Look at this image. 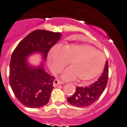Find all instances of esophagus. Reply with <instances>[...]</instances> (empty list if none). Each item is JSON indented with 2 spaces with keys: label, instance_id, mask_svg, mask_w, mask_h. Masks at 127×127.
Segmentation results:
<instances>
[{
  "label": "esophagus",
  "instance_id": "obj_1",
  "mask_svg": "<svg viewBox=\"0 0 127 127\" xmlns=\"http://www.w3.org/2000/svg\"><path fill=\"white\" fill-rule=\"evenodd\" d=\"M62 83V82H61L60 80H58V79H56V80H54V82H53V86L54 87H56V86H58V85H60V84Z\"/></svg>",
  "mask_w": 127,
  "mask_h": 127
}]
</instances>
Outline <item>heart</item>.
I'll use <instances>...</instances> for the list:
<instances>
[{
	"mask_svg": "<svg viewBox=\"0 0 127 127\" xmlns=\"http://www.w3.org/2000/svg\"><path fill=\"white\" fill-rule=\"evenodd\" d=\"M70 61L71 67L64 71L61 78L64 80L75 78L79 81H88L101 74L106 58L95 47L86 44H71L63 47L55 46L49 51L48 63L52 71H61Z\"/></svg>",
	"mask_w": 127,
	"mask_h": 127,
	"instance_id": "heart-1",
	"label": "heart"
}]
</instances>
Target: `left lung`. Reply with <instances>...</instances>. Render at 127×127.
<instances>
[{"instance_id": "1", "label": "left lung", "mask_w": 127, "mask_h": 127, "mask_svg": "<svg viewBox=\"0 0 127 127\" xmlns=\"http://www.w3.org/2000/svg\"><path fill=\"white\" fill-rule=\"evenodd\" d=\"M108 79V63L105 64L103 73L96 81L88 86L78 87L73 95L67 98V101L77 107H86L94 103L101 95L106 86Z\"/></svg>"}]
</instances>
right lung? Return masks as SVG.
Returning <instances> with one entry per match:
<instances>
[{
    "instance_id": "add662e5",
    "label": "right lung",
    "mask_w": 127,
    "mask_h": 127,
    "mask_svg": "<svg viewBox=\"0 0 127 127\" xmlns=\"http://www.w3.org/2000/svg\"><path fill=\"white\" fill-rule=\"evenodd\" d=\"M60 32L35 30L19 43L11 56L9 66L10 87L19 101L29 108H39L48 103L53 89L54 76L44 70V63H29L28 58L39 53L46 61L47 53L61 39Z\"/></svg>"
}]
</instances>
